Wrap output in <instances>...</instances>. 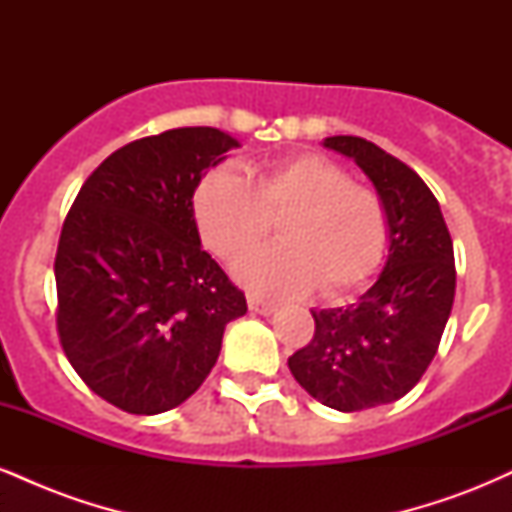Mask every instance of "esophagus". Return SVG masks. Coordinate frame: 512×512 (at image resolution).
I'll use <instances>...</instances> for the list:
<instances>
[{"mask_svg": "<svg viewBox=\"0 0 512 512\" xmlns=\"http://www.w3.org/2000/svg\"><path fill=\"white\" fill-rule=\"evenodd\" d=\"M248 305H250L252 313H257V315H272L276 310L274 303L262 301V298H257V296H248Z\"/></svg>", "mask_w": 512, "mask_h": 512, "instance_id": "esophagus-1", "label": "esophagus"}]
</instances>
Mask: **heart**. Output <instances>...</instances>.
<instances>
[{
  "instance_id": "b5f03b06",
  "label": "heart",
  "mask_w": 512,
  "mask_h": 512,
  "mask_svg": "<svg viewBox=\"0 0 512 512\" xmlns=\"http://www.w3.org/2000/svg\"><path fill=\"white\" fill-rule=\"evenodd\" d=\"M199 236L223 257L243 255L267 231L281 243L248 252L233 264L240 284L262 296H322L356 289L378 269L387 245L383 199L320 154H298L250 170L211 168L192 197Z\"/></svg>"
}]
</instances>
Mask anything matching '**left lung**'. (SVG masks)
<instances>
[{
	"label": "left lung",
	"mask_w": 512,
	"mask_h": 512,
	"mask_svg": "<svg viewBox=\"0 0 512 512\" xmlns=\"http://www.w3.org/2000/svg\"><path fill=\"white\" fill-rule=\"evenodd\" d=\"M322 146L356 163L387 214V260L346 308L310 310L315 337L289 358L298 385L337 411L397 402L436 356L455 301V255L438 199L409 166L361 137Z\"/></svg>",
	"instance_id": "obj_1"
}]
</instances>
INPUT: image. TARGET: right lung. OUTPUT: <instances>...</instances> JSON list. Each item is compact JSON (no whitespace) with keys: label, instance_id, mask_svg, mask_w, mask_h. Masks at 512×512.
<instances>
[{"label":"right lung","instance_id":"right-lung-1","mask_svg":"<svg viewBox=\"0 0 512 512\" xmlns=\"http://www.w3.org/2000/svg\"><path fill=\"white\" fill-rule=\"evenodd\" d=\"M238 139L178 127L88 175L55 257L57 330L79 378L117 409L161 414L207 380L243 291L202 250L192 197Z\"/></svg>","mask_w":512,"mask_h":512}]
</instances>
